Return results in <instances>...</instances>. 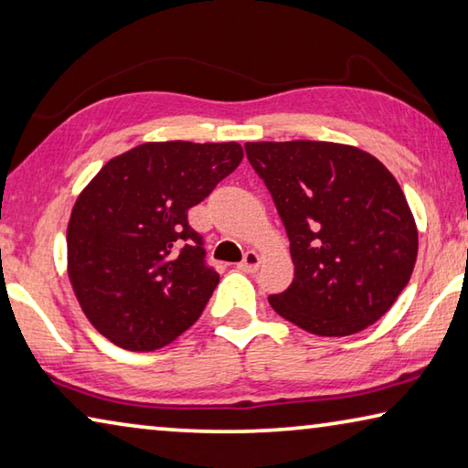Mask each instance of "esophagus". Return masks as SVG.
Here are the masks:
<instances>
[{
	"mask_svg": "<svg viewBox=\"0 0 468 468\" xmlns=\"http://www.w3.org/2000/svg\"><path fill=\"white\" fill-rule=\"evenodd\" d=\"M258 266H261V256H258L256 251H246V256H243L239 269L246 271V272H256Z\"/></svg>",
	"mask_w": 468,
	"mask_h": 468,
	"instance_id": "obj_1",
	"label": "esophagus"
}]
</instances>
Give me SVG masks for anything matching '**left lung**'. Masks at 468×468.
<instances>
[{"label":"left lung","mask_w":468,"mask_h":468,"mask_svg":"<svg viewBox=\"0 0 468 468\" xmlns=\"http://www.w3.org/2000/svg\"><path fill=\"white\" fill-rule=\"evenodd\" d=\"M271 191L295 266L272 310L321 337H346L394 306L417 262L404 191L375 155L331 141L246 144Z\"/></svg>","instance_id":"obj_1"}]
</instances>
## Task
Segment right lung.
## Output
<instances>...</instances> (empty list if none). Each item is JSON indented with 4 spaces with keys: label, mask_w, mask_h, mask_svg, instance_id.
<instances>
[{
    "label": "right lung",
    "mask_w": 468,
    "mask_h": 468,
    "mask_svg": "<svg viewBox=\"0 0 468 468\" xmlns=\"http://www.w3.org/2000/svg\"><path fill=\"white\" fill-rule=\"evenodd\" d=\"M239 144L158 141L103 165L72 207L69 279L114 346L152 352L194 324L218 285L189 207L239 166Z\"/></svg>",
    "instance_id": "obj_1"
}]
</instances>
